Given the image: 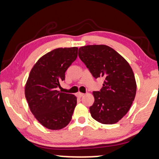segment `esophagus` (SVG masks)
<instances>
[{
  "label": "esophagus",
  "mask_w": 159,
  "mask_h": 159,
  "mask_svg": "<svg viewBox=\"0 0 159 159\" xmlns=\"http://www.w3.org/2000/svg\"><path fill=\"white\" fill-rule=\"evenodd\" d=\"M84 93H81V92H78V93H76V96H77V97H79V98H81V97H82V96H84Z\"/></svg>",
  "instance_id": "34e87169"
}]
</instances>
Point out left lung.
I'll return each instance as SVG.
<instances>
[{"mask_svg":"<svg viewBox=\"0 0 159 159\" xmlns=\"http://www.w3.org/2000/svg\"><path fill=\"white\" fill-rule=\"evenodd\" d=\"M79 57L95 78H104L100 91H93L91 116L103 124H114L131 108L137 83L131 66L112 47L87 45L79 49Z\"/></svg>","mask_w":159,"mask_h":159,"instance_id":"left-lung-1","label":"left lung"}]
</instances>
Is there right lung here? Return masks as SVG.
I'll return each instance as SVG.
<instances>
[{
  "instance_id": "add662e5",
  "label": "right lung",
  "mask_w": 159,
  "mask_h": 159,
  "mask_svg": "<svg viewBox=\"0 0 159 159\" xmlns=\"http://www.w3.org/2000/svg\"><path fill=\"white\" fill-rule=\"evenodd\" d=\"M77 54V47L55 49L41 57L30 72L25 86L26 100L32 114L47 129H62L71 120L77 97L56 88Z\"/></svg>"
}]
</instances>
